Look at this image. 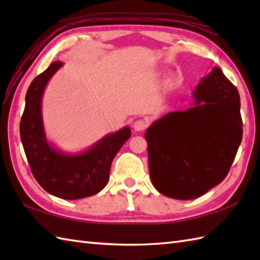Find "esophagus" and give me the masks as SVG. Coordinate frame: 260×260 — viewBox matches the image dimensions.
I'll return each instance as SVG.
<instances>
[{
  "label": "esophagus",
  "instance_id": "esophagus-1",
  "mask_svg": "<svg viewBox=\"0 0 260 260\" xmlns=\"http://www.w3.org/2000/svg\"><path fill=\"white\" fill-rule=\"evenodd\" d=\"M147 125H148L147 120H145V119H139V120H136L135 123H134L133 128L136 132H142V131H144L146 128Z\"/></svg>",
  "mask_w": 260,
  "mask_h": 260
}]
</instances>
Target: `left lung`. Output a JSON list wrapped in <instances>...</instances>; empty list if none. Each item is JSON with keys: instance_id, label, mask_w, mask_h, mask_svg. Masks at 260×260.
<instances>
[{"instance_id": "obj_1", "label": "left lung", "mask_w": 260, "mask_h": 260, "mask_svg": "<svg viewBox=\"0 0 260 260\" xmlns=\"http://www.w3.org/2000/svg\"><path fill=\"white\" fill-rule=\"evenodd\" d=\"M193 106L148 127V171L154 187L178 200L203 196L227 176L242 140L240 97L218 67L199 82Z\"/></svg>"}]
</instances>
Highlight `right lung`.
<instances>
[{
  "mask_svg": "<svg viewBox=\"0 0 260 260\" xmlns=\"http://www.w3.org/2000/svg\"><path fill=\"white\" fill-rule=\"evenodd\" d=\"M63 63L56 61L36 77L25 95L20 135L32 174L50 194L78 200L102 191L109 180L113 159L131 137L129 126L102 137L84 151L69 153L49 142L42 117V97Z\"/></svg>",
  "mask_w": 260,
  "mask_h": 260,
  "instance_id": "right-lung-1",
  "label": "right lung"
}]
</instances>
